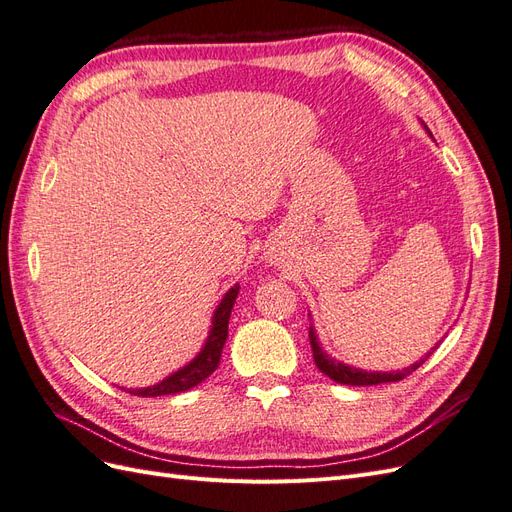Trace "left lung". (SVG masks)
Wrapping results in <instances>:
<instances>
[{
	"instance_id": "left-lung-1",
	"label": "left lung",
	"mask_w": 512,
	"mask_h": 512,
	"mask_svg": "<svg viewBox=\"0 0 512 512\" xmlns=\"http://www.w3.org/2000/svg\"><path fill=\"white\" fill-rule=\"evenodd\" d=\"M427 130V128H425ZM429 132V130H427ZM309 344H312V352H314V363L316 367L322 371L324 376H329L331 380L339 382V384H348V386H371V384H384V382H397V380H404L406 376H410L412 371H416L418 367H421L425 363L427 356L436 350L440 346V342L433 346L421 361L412 363L410 367H404V369H397V371H367V369H359V367H352V365H346L342 361L333 359V356H329L327 352L322 350L320 342H318V335H316V329L314 324H309Z\"/></svg>"
}]
</instances>
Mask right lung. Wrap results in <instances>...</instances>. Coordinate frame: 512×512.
<instances>
[{"instance_id": "right-lung-1", "label": "right lung", "mask_w": 512, "mask_h": 512, "mask_svg": "<svg viewBox=\"0 0 512 512\" xmlns=\"http://www.w3.org/2000/svg\"><path fill=\"white\" fill-rule=\"evenodd\" d=\"M237 294H239V284L232 286L222 297L220 305L215 307L213 318H211V329H209L205 344L188 365H183L181 369L173 371V374L166 376L158 384L145 386V389H128V393L138 395V397L175 395V393L190 391L196 384L207 380L220 365L222 348H224L226 337H228V320H230L232 305H235V301H237Z\"/></svg>"}]
</instances>
